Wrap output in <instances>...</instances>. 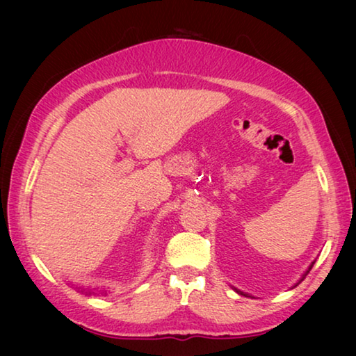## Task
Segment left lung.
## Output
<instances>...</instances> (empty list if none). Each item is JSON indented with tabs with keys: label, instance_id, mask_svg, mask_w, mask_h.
Here are the masks:
<instances>
[{
	"label": "left lung",
	"instance_id": "8db88e82",
	"mask_svg": "<svg viewBox=\"0 0 356 356\" xmlns=\"http://www.w3.org/2000/svg\"><path fill=\"white\" fill-rule=\"evenodd\" d=\"M312 265H314V262H312V264H311V267L308 268V272H306V275H308V273H309V270L312 268ZM306 275H305V276H306ZM305 276H303V278H305ZM236 291H237V289H236ZM237 292H238V293H242V295H246V293H243V292H240V291H237Z\"/></svg>",
	"mask_w": 356,
	"mask_h": 356
}]
</instances>
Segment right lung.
I'll list each match as a JSON object with an SVG mask.
<instances>
[{"label": "right lung", "mask_w": 356, "mask_h": 356, "mask_svg": "<svg viewBox=\"0 0 356 356\" xmlns=\"http://www.w3.org/2000/svg\"><path fill=\"white\" fill-rule=\"evenodd\" d=\"M89 293H92V292H89Z\"/></svg>", "instance_id": "right-lung-1"}]
</instances>
